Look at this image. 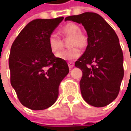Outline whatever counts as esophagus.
Masks as SVG:
<instances>
[{"label": "esophagus", "mask_w": 131, "mask_h": 131, "mask_svg": "<svg viewBox=\"0 0 131 131\" xmlns=\"http://www.w3.org/2000/svg\"><path fill=\"white\" fill-rule=\"evenodd\" d=\"M68 67H69L70 69H71V68H73V66H74V63H73V62H68Z\"/></svg>", "instance_id": "obj_1"}]
</instances>
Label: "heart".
<instances>
[{
  "label": "heart",
  "instance_id": "b5f03b06",
  "mask_svg": "<svg viewBox=\"0 0 131 131\" xmlns=\"http://www.w3.org/2000/svg\"><path fill=\"white\" fill-rule=\"evenodd\" d=\"M60 33L66 38H70L68 49L63 50L57 54V57L64 60H73L80 57L82 52L80 48L85 47L88 44L87 36L80 32L78 25L73 23H68L60 30ZM48 45L51 52L57 53L63 47V42L58 36L51 34L48 38Z\"/></svg>",
  "mask_w": 131,
  "mask_h": 131
}]
</instances>
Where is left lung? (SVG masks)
Segmentation results:
<instances>
[{
	"label": "left lung",
	"instance_id": "obj_1",
	"mask_svg": "<svg viewBox=\"0 0 131 131\" xmlns=\"http://www.w3.org/2000/svg\"><path fill=\"white\" fill-rule=\"evenodd\" d=\"M82 24L88 33V47L75 63L82 71L80 90L84 100L95 107H103L117 97L124 76L123 54L119 38L99 14L84 12L67 17Z\"/></svg>",
	"mask_w": 131,
	"mask_h": 131
}]
</instances>
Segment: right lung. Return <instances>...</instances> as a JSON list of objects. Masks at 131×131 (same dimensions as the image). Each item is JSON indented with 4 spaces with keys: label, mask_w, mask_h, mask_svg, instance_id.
<instances>
[{
    "label": "right lung",
    "mask_w": 131,
    "mask_h": 131,
    "mask_svg": "<svg viewBox=\"0 0 131 131\" xmlns=\"http://www.w3.org/2000/svg\"><path fill=\"white\" fill-rule=\"evenodd\" d=\"M63 17L29 23L13 42L8 66L11 84L23 106L43 110L55 103L59 86L69 72L66 61L56 58L48 38Z\"/></svg>",
    "instance_id": "1"
}]
</instances>
